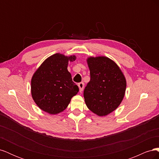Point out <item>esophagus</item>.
Wrapping results in <instances>:
<instances>
[{
	"label": "esophagus",
	"instance_id": "obj_1",
	"mask_svg": "<svg viewBox=\"0 0 159 159\" xmlns=\"http://www.w3.org/2000/svg\"><path fill=\"white\" fill-rule=\"evenodd\" d=\"M84 87V84L83 82H81V83H79V84H78V88H79V89H80V92H81V91H83Z\"/></svg>",
	"mask_w": 159,
	"mask_h": 159
}]
</instances>
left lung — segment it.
Wrapping results in <instances>:
<instances>
[{
  "instance_id": "8db88e82",
  "label": "left lung",
  "mask_w": 159,
  "mask_h": 159,
  "mask_svg": "<svg viewBox=\"0 0 159 159\" xmlns=\"http://www.w3.org/2000/svg\"><path fill=\"white\" fill-rule=\"evenodd\" d=\"M90 81L84 91L88 108L99 117L112 113L125 94L127 81L121 68L106 56L87 58Z\"/></svg>"
}]
</instances>
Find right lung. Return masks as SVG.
I'll return each instance as SVG.
<instances>
[{
  "label": "right lung",
  "mask_w": 159,
  "mask_h": 159,
  "mask_svg": "<svg viewBox=\"0 0 159 159\" xmlns=\"http://www.w3.org/2000/svg\"><path fill=\"white\" fill-rule=\"evenodd\" d=\"M75 55L56 53L46 58L34 73L31 79V95L41 110L50 115L58 114L68 106L79 88L72 81L68 70L69 61Z\"/></svg>",
  "instance_id": "right-lung-1"
}]
</instances>
